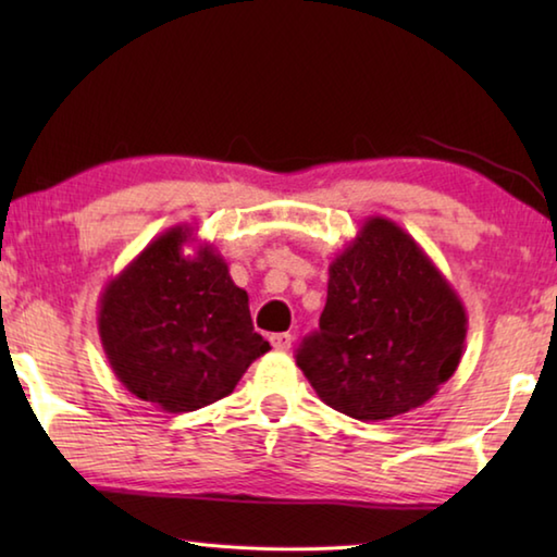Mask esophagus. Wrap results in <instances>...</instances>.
Returning <instances> with one entry per match:
<instances>
[{"mask_svg":"<svg viewBox=\"0 0 557 557\" xmlns=\"http://www.w3.org/2000/svg\"><path fill=\"white\" fill-rule=\"evenodd\" d=\"M270 344L277 348V351H289V346H292V334H287V332H282V334H272L270 336Z\"/></svg>","mask_w":557,"mask_h":557,"instance_id":"esophagus-1","label":"esophagus"}]
</instances>
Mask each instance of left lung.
Here are the masks:
<instances>
[{"mask_svg": "<svg viewBox=\"0 0 557 557\" xmlns=\"http://www.w3.org/2000/svg\"><path fill=\"white\" fill-rule=\"evenodd\" d=\"M467 312L398 223L373 215L329 265L319 332L297 366L329 408L363 422L425 405L457 371Z\"/></svg>", "mask_w": 557, "mask_h": 557, "instance_id": "1", "label": "left lung"}]
</instances>
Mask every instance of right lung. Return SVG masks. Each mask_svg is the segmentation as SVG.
Here are the masks:
<instances>
[{
	"mask_svg": "<svg viewBox=\"0 0 557 557\" xmlns=\"http://www.w3.org/2000/svg\"><path fill=\"white\" fill-rule=\"evenodd\" d=\"M188 225H174L112 277L100 295L98 334L125 388L166 412L225 398L268 351L252 329L248 292L213 245L194 256Z\"/></svg>",
	"mask_w": 557,
	"mask_h": 557,
	"instance_id": "right-lung-1",
	"label": "right lung"
}]
</instances>
